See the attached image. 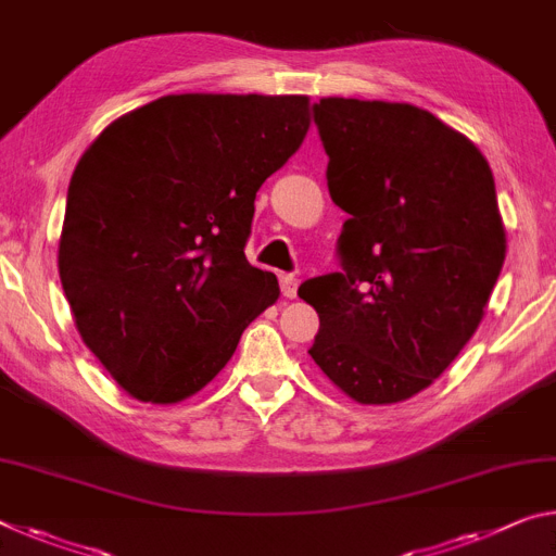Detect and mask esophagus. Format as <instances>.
<instances>
[{
  "mask_svg": "<svg viewBox=\"0 0 556 556\" xmlns=\"http://www.w3.org/2000/svg\"><path fill=\"white\" fill-rule=\"evenodd\" d=\"M279 287H281V294H285L287 299H294L299 279L294 275H279Z\"/></svg>",
  "mask_w": 556,
  "mask_h": 556,
  "instance_id": "34e87169",
  "label": "esophagus"
}]
</instances>
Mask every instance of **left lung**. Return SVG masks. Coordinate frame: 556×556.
Listing matches in <instances>:
<instances>
[{
  "label": "left lung",
  "instance_id": "1",
  "mask_svg": "<svg viewBox=\"0 0 556 556\" xmlns=\"http://www.w3.org/2000/svg\"><path fill=\"white\" fill-rule=\"evenodd\" d=\"M314 123L349 219L341 271L299 287L319 314L309 354L354 401L399 403L482 321L505 262L495 178L468 138L418 105L321 99Z\"/></svg>",
  "mask_w": 556,
  "mask_h": 556
}]
</instances>
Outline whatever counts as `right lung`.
<instances>
[{
  "label": "right lung",
  "instance_id": "obj_1",
  "mask_svg": "<svg viewBox=\"0 0 556 556\" xmlns=\"http://www.w3.org/2000/svg\"><path fill=\"white\" fill-rule=\"evenodd\" d=\"M306 130V96H163L78 161L59 277L86 346L138 401L198 393L277 302L244 244L257 190Z\"/></svg>",
  "mask_w": 556,
  "mask_h": 556
}]
</instances>
